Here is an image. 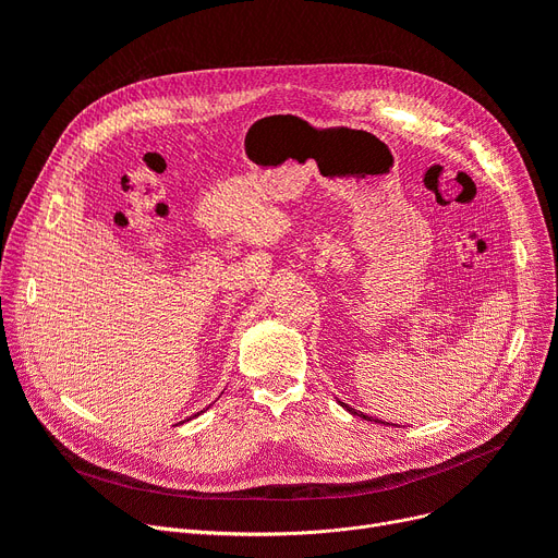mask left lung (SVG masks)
I'll use <instances>...</instances> for the list:
<instances>
[{
    "mask_svg": "<svg viewBox=\"0 0 558 558\" xmlns=\"http://www.w3.org/2000/svg\"><path fill=\"white\" fill-rule=\"evenodd\" d=\"M339 404H341L343 409H348V412H350V414H355V416H360V418H364V421H375V423H385V421H377V418H373V416H366L364 412H357V409H353V407H348V404H345V402H341V400H339ZM385 425H391V423H385Z\"/></svg>",
    "mask_w": 558,
    "mask_h": 558,
    "instance_id": "left-lung-1",
    "label": "left lung"
}]
</instances>
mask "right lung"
<instances>
[{"instance_id": "1", "label": "right lung", "mask_w": 558, "mask_h": 558, "mask_svg": "<svg viewBox=\"0 0 558 558\" xmlns=\"http://www.w3.org/2000/svg\"><path fill=\"white\" fill-rule=\"evenodd\" d=\"M194 416H198V414H194Z\"/></svg>"}]
</instances>
